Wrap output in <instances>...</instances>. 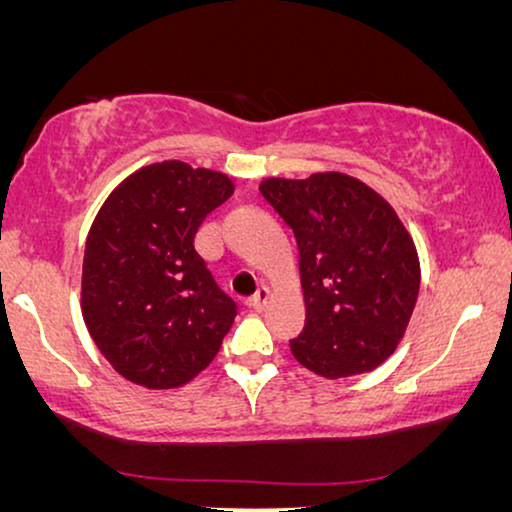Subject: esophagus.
<instances>
[{
    "mask_svg": "<svg viewBox=\"0 0 512 512\" xmlns=\"http://www.w3.org/2000/svg\"><path fill=\"white\" fill-rule=\"evenodd\" d=\"M265 303H268V289H265V286H261V289H258L254 296H251V307H254L256 312H261L263 307H265Z\"/></svg>",
    "mask_w": 512,
    "mask_h": 512,
    "instance_id": "1",
    "label": "esophagus"
}]
</instances>
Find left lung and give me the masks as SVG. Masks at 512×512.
Wrapping results in <instances>:
<instances>
[{
    "label": "left lung",
    "instance_id": "left-lung-1",
    "mask_svg": "<svg viewBox=\"0 0 512 512\" xmlns=\"http://www.w3.org/2000/svg\"><path fill=\"white\" fill-rule=\"evenodd\" d=\"M261 195L293 230L305 326L291 354L328 380L394 354L419 293L412 237L382 195L340 172L265 179Z\"/></svg>",
    "mask_w": 512,
    "mask_h": 512
}]
</instances>
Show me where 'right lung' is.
<instances>
[{
  "label": "right lung",
  "instance_id": "1",
  "mask_svg": "<svg viewBox=\"0 0 512 512\" xmlns=\"http://www.w3.org/2000/svg\"><path fill=\"white\" fill-rule=\"evenodd\" d=\"M230 195L226 174L163 160L130 174L97 212L81 310L90 338L125 380L179 387L219 352L237 303L214 282L195 235Z\"/></svg>",
  "mask_w": 512,
  "mask_h": 512
}]
</instances>
